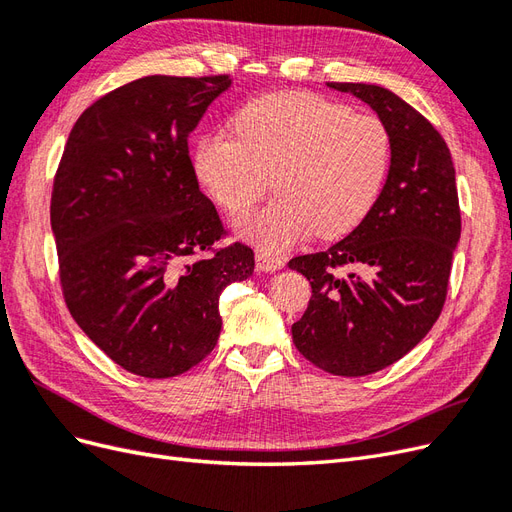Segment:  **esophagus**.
<instances>
[{
	"label": "esophagus",
	"instance_id": "1",
	"mask_svg": "<svg viewBox=\"0 0 512 512\" xmlns=\"http://www.w3.org/2000/svg\"><path fill=\"white\" fill-rule=\"evenodd\" d=\"M286 265V260L280 256H273L267 252H256V269L258 271H267L273 273L277 269H282Z\"/></svg>",
	"mask_w": 512,
	"mask_h": 512
}]
</instances>
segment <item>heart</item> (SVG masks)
<instances>
[{
    "label": "heart",
    "mask_w": 512,
    "mask_h": 512,
    "mask_svg": "<svg viewBox=\"0 0 512 512\" xmlns=\"http://www.w3.org/2000/svg\"><path fill=\"white\" fill-rule=\"evenodd\" d=\"M235 134L198 141V181L239 220L273 188L269 207L241 224L243 235L284 250L316 235L339 239L374 211L393 166V132L382 117L352 111L312 91H277L247 102Z\"/></svg>",
    "instance_id": "1"
}]
</instances>
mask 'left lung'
<instances>
[{"label": "left lung", "instance_id": "8db88e82", "mask_svg": "<svg viewBox=\"0 0 512 512\" xmlns=\"http://www.w3.org/2000/svg\"><path fill=\"white\" fill-rule=\"evenodd\" d=\"M367 102L393 132V166L365 222L329 250L288 267L312 284L292 342L333 376L393 365L438 320L461 235L455 166L442 134L393 91L329 83Z\"/></svg>", "mask_w": 512, "mask_h": 512}]
</instances>
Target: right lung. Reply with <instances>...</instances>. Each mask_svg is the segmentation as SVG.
<instances>
[{
	"label": "right lung",
	"instance_id": "add662e5",
	"mask_svg": "<svg viewBox=\"0 0 512 512\" xmlns=\"http://www.w3.org/2000/svg\"><path fill=\"white\" fill-rule=\"evenodd\" d=\"M228 74H153L76 119L51 194L59 284L76 324L111 361L173 378L215 348L220 294L254 273L250 245L200 192L188 134Z\"/></svg>",
	"mask_w": 512,
	"mask_h": 512
}]
</instances>
